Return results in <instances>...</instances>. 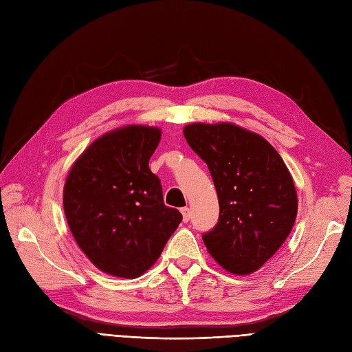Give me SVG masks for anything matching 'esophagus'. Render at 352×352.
Masks as SVG:
<instances>
[{
    "label": "esophagus",
    "mask_w": 352,
    "mask_h": 352,
    "mask_svg": "<svg viewBox=\"0 0 352 352\" xmlns=\"http://www.w3.org/2000/svg\"><path fill=\"white\" fill-rule=\"evenodd\" d=\"M182 214H183V221L184 223H187L188 220H190V210H188L187 206H186V208H182Z\"/></svg>",
    "instance_id": "esophagus-1"
}]
</instances>
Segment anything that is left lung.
<instances>
[{"mask_svg": "<svg viewBox=\"0 0 352 352\" xmlns=\"http://www.w3.org/2000/svg\"><path fill=\"white\" fill-rule=\"evenodd\" d=\"M183 132L208 165L219 197V223L202 236L206 250L230 274L254 272L294 226L290 170L265 138L233 123H192Z\"/></svg>", "mask_w": 352, "mask_h": 352, "instance_id": "1", "label": "left lung"}]
</instances>
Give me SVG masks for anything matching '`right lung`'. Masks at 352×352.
<instances>
[{
  "label": "right lung",
  "mask_w": 352,
  "mask_h": 352,
  "mask_svg": "<svg viewBox=\"0 0 352 352\" xmlns=\"http://www.w3.org/2000/svg\"><path fill=\"white\" fill-rule=\"evenodd\" d=\"M160 129L129 124L102 135L69 169L64 211L71 233L98 269L137 278L155 265L182 223L164 204L160 179L148 168Z\"/></svg>",
  "instance_id": "1"
}]
</instances>
